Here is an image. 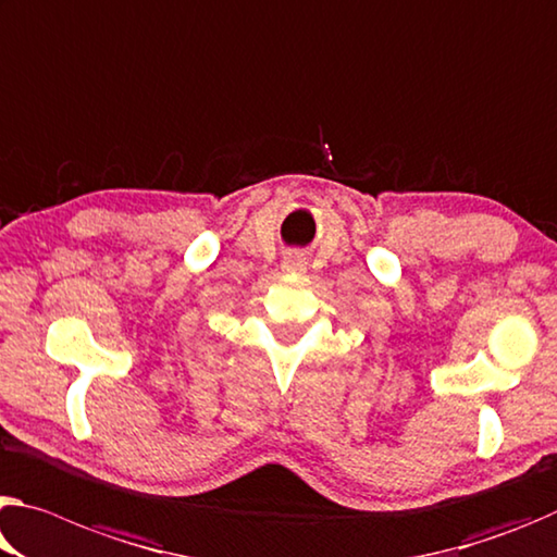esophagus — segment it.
Wrapping results in <instances>:
<instances>
[{"instance_id":"esophagus-1","label":"esophagus","mask_w":557,"mask_h":557,"mask_svg":"<svg viewBox=\"0 0 557 557\" xmlns=\"http://www.w3.org/2000/svg\"><path fill=\"white\" fill-rule=\"evenodd\" d=\"M282 270L293 272V275H302L307 270V260L299 252H289L285 255V260H282Z\"/></svg>"}]
</instances>
